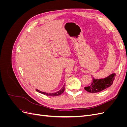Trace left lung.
<instances>
[{
    "mask_svg": "<svg viewBox=\"0 0 127 127\" xmlns=\"http://www.w3.org/2000/svg\"><path fill=\"white\" fill-rule=\"evenodd\" d=\"M116 76V74L113 73L105 78L95 79L93 78L91 85L89 86L85 87L84 89L92 93L101 92L112 85Z\"/></svg>",
    "mask_w": 127,
    "mask_h": 127,
    "instance_id": "8db88e82",
    "label": "left lung"
}]
</instances>
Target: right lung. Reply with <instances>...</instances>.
I'll return each instance as SVG.
<instances>
[{
    "label": "right lung",
    "instance_id": "add662e5",
    "mask_svg": "<svg viewBox=\"0 0 127 127\" xmlns=\"http://www.w3.org/2000/svg\"><path fill=\"white\" fill-rule=\"evenodd\" d=\"M36 91L37 92H39L40 93L42 94H43L45 95H47V96H58L61 95V94L63 93V92L64 91V86L62 87V88L60 90H59V91H58L57 92H55V93H45V92H42L41 91H40L39 90H38L37 89H36Z\"/></svg>",
    "mask_w": 127,
    "mask_h": 127
}]
</instances>
